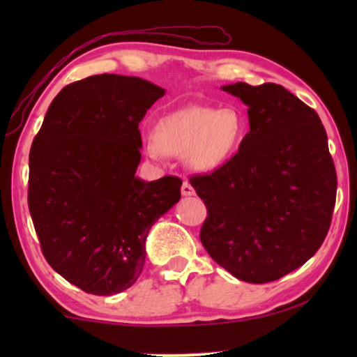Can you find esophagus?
Returning <instances> with one entry per match:
<instances>
[{
	"mask_svg": "<svg viewBox=\"0 0 357 357\" xmlns=\"http://www.w3.org/2000/svg\"><path fill=\"white\" fill-rule=\"evenodd\" d=\"M181 193H183L184 197H190V195H193V193H195V189H193V187L185 181L183 187H181Z\"/></svg>",
	"mask_w": 357,
	"mask_h": 357,
	"instance_id": "34e87169",
	"label": "esophagus"
}]
</instances>
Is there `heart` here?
Here are the masks:
<instances>
[{"mask_svg": "<svg viewBox=\"0 0 357 357\" xmlns=\"http://www.w3.org/2000/svg\"><path fill=\"white\" fill-rule=\"evenodd\" d=\"M244 119L234 107L213 108L187 105L157 121L154 137L146 138L153 159L164 154L184 155L187 164L200 172L220 167L243 137Z\"/></svg>", "mask_w": 357, "mask_h": 357, "instance_id": "obj_1", "label": "heart"}]
</instances>
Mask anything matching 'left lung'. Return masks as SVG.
I'll use <instances>...</instances> for the list:
<instances>
[{"mask_svg":"<svg viewBox=\"0 0 357 357\" xmlns=\"http://www.w3.org/2000/svg\"><path fill=\"white\" fill-rule=\"evenodd\" d=\"M247 108L238 153L190 184L206 204L200 239L239 280L268 283L315 255L331 227L337 174L317 112L280 84L222 86Z\"/></svg>","mask_w":357,"mask_h":357,"instance_id":"8db88e82","label":"left lung"}]
</instances>
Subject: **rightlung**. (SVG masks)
Here are the masks:
<instances>
[{
  "label": "right lung",
  "mask_w": 357,
  "mask_h": 357,
  "mask_svg": "<svg viewBox=\"0 0 357 357\" xmlns=\"http://www.w3.org/2000/svg\"><path fill=\"white\" fill-rule=\"evenodd\" d=\"M164 94L140 77L83 78L58 93L33 140L28 206L42 253L86 293L134 285L151 227L181 198L179 178L135 174L138 124Z\"/></svg>",
  "instance_id": "1"
}]
</instances>
